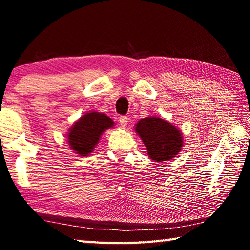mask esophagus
Returning <instances> with one entry per match:
<instances>
[{"mask_svg": "<svg viewBox=\"0 0 250 250\" xmlns=\"http://www.w3.org/2000/svg\"><path fill=\"white\" fill-rule=\"evenodd\" d=\"M119 121H120V125H121V126H126V125H128V122H129V118L126 117V116H121L120 118H119Z\"/></svg>", "mask_w": 250, "mask_h": 250, "instance_id": "34e87169", "label": "esophagus"}]
</instances>
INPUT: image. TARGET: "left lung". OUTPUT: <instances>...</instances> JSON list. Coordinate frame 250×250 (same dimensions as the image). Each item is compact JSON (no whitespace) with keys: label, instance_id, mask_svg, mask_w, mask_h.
<instances>
[{"label":"left lung","instance_id":"1","mask_svg":"<svg viewBox=\"0 0 250 250\" xmlns=\"http://www.w3.org/2000/svg\"><path fill=\"white\" fill-rule=\"evenodd\" d=\"M135 131L145 143L147 154L156 162L172 160L183 146L181 131L161 118L141 119L135 125Z\"/></svg>","mask_w":250,"mask_h":250}]
</instances>
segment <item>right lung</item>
Masks as SVG:
<instances>
[{"instance_id":"right-lung-1","label":"right lung","mask_w":250,"mask_h":250,"mask_svg":"<svg viewBox=\"0 0 250 250\" xmlns=\"http://www.w3.org/2000/svg\"><path fill=\"white\" fill-rule=\"evenodd\" d=\"M112 126L113 121L104 113H86L77 122H75L67 135L70 149L82 156L88 155L98 143L103 132Z\"/></svg>"}]
</instances>
